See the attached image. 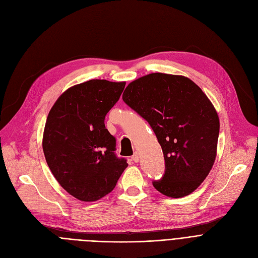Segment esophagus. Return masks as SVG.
Segmentation results:
<instances>
[{
  "instance_id": "esophagus-1",
  "label": "esophagus",
  "mask_w": 258,
  "mask_h": 258,
  "mask_svg": "<svg viewBox=\"0 0 258 258\" xmlns=\"http://www.w3.org/2000/svg\"><path fill=\"white\" fill-rule=\"evenodd\" d=\"M139 154L138 153H135L133 156H132V160L134 161V162H138L139 161Z\"/></svg>"
}]
</instances>
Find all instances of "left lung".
I'll list each match as a JSON object with an SVG mask.
<instances>
[{
    "instance_id": "8db88e82",
    "label": "left lung",
    "mask_w": 258,
    "mask_h": 258,
    "mask_svg": "<svg viewBox=\"0 0 258 258\" xmlns=\"http://www.w3.org/2000/svg\"><path fill=\"white\" fill-rule=\"evenodd\" d=\"M122 99L150 123L163 151L165 172L154 187L170 198L194 192L218 150L220 119L206 94L188 77L152 73L128 84Z\"/></svg>"
}]
</instances>
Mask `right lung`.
<instances>
[{
	"mask_svg": "<svg viewBox=\"0 0 258 258\" xmlns=\"http://www.w3.org/2000/svg\"><path fill=\"white\" fill-rule=\"evenodd\" d=\"M125 83L92 79L64 91L47 117L43 151L67 192L84 202L110 194L127 167L115 155L116 139L104 125Z\"/></svg>",
	"mask_w": 258,
	"mask_h": 258,
	"instance_id": "right-lung-1",
	"label": "right lung"
}]
</instances>
